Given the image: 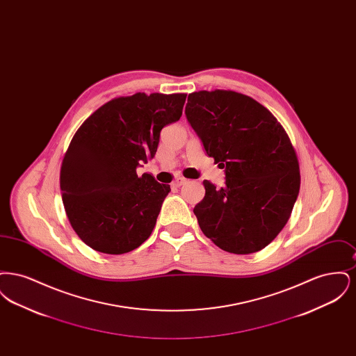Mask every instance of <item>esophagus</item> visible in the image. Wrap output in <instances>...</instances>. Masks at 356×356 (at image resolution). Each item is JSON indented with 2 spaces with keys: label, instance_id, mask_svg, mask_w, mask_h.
<instances>
[{
  "label": "esophagus",
  "instance_id": "1",
  "mask_svg": "<svg viewBox=\"0 0 356 356\" xmlns=\"http://www.w3.org/2000/svg\"><path fill=\"white\" fill-rule=\"evenodd\" d=\"M186 183V179H184V177H180V176H179V177H176V179L173 180V183H172V184H173V186H184Z\"/></svg>",
  "mask_w": 356,
  "mask_h": 356
}]
</instances>
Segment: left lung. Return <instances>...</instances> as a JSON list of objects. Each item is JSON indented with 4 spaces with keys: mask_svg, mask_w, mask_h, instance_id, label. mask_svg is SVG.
<instances>
[{
    "mask_svg": "<svg viewBox=\"0 0 356 356\" xmlns=\"http://www.w3.org/2000/svg\"><path fill=\"white\" fill-rule=\"evenodd\" d=\"M188 122L209 157L225 172L193 208L204 235L231 254H254L286 225L298 199L300 172L280 122L254 99L232 90L188 96Z\"/></svg>",
    "mask_w": 356,
    "mask_h": 356,
    "instance_id": "obj_1",
    "label": "left lung"
}]
</instances>
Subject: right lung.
Returning <instances> with one entry per match:
<instances>
[{
	"label": "right lung",
	"instance_id": "right-lung-1",
	"mask_svg": "<svg viewBox=\"0 0 356 356\" xmlns=\"http://www.w3.org/2000/svg\"><path fill=\"white\" fill-rule=\"evenodd\" d=\"M186 95L136 93L104 104L73 136L60 188L70 225L86 245L121 254L152 234L170 192L137 167L154 157L161 129L181 118Z\"/></svg>",
	"mask_w": 356,
	"mask_h": 356
}]
</instances>
